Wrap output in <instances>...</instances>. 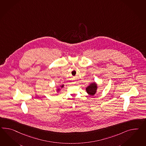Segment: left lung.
<instances>
[{
  "label": "left lung",
  "instance_id": "obj_1",
  "mask_svg": "<svg viewBox=\"0 0 146 146\" xmlns=\"http://www.w3.org/2000/svg\"><path fill=\"white\" fill-rule=\"evenodd\" d=\"M98 86L97 83L95 82L90 84V85L86 88V92L90 96H94L95 94L97 93Z\"/></svg>",
  "mask_w": 146,
  "mask_h": 146
}]
</instances>
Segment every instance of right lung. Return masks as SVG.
Returning <instances> with one entry per match:
<instances>
[{
  "instance_id": "add662e5",
  "label": "right lung",
  "mask_w": 146,
  "mask_h": 146,
  "mask_svg": "<svg viewBox=\"0 0 146 146\" xmlns=\"http://www.w3.org/2000/svg\"><path fill=\"white\" fill-rule=\"evenodd\" d=\"M64 84H62V85H61L59 87H56V93H60V90H61L64 87Z\"/></svg>"
}]
</instances>
